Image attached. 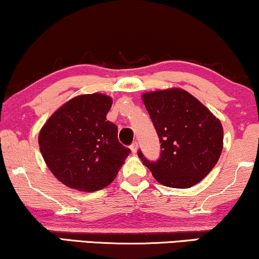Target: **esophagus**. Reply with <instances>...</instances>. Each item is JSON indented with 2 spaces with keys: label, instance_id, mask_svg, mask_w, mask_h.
<instances>
[{
  "label": "esophagus",
  "instance_id": "obj_1",
  "mask_svg": "<svg viewBox=\"0 0 259 259\" xmlns=\"http://www.w3.org/2000/svg\"><path fill=\"white\" fill-rule=\"evenodd\" d=\"M130 149H132L133 153H136V152H138V149H139V143L136 141L133 142L132 146H130Z\"/></svg>",
  "mask_w": 259,
  "mask_h": 259
}]
</instances>
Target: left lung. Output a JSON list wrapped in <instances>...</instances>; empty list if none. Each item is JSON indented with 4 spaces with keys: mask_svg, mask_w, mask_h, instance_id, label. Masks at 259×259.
I'll use <instances>...</instances> for the list:
<instances>
[{
    "mask_svg": "<svg viewBox=\"0 0 259 259\" xmlns=\"http://www.w3.org/2000/svg\"><path fill=\"white\" fill-rule=\"evenodd\" d=\"M147 108L159 136L160 157L149 161L139 157L161 185L189 188L208 175L223 148L221 121L204 105L180 88L145 93Z\"/></svg>",
    "mask_w": 259,
    "mask_h": 259,
    "instance_id": "1",
    "label": "left lung"
}]
</instances>
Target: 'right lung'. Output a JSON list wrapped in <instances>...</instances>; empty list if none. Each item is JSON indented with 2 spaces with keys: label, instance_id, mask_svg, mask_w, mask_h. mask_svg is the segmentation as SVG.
Wrapping results in <instances>:
<instances>
[{
  "label": "right lung",
  "instance_id": "add662e5",
  "mask_svg": "<svg viewBox=\"0 0 259 259\" xmlns=\"http://www.w3.org/2000/svg\"><path fill=\"white\" fill-rule=\"evenodd\" d=\"M112 99L85 94L68 100L39 132L40 153L57 179L70 188L95 192L116 179L130 149L106 119Z\"/></svg>",
  "mask_w": 259,
  "mask_h": 259
}]
</instances>
